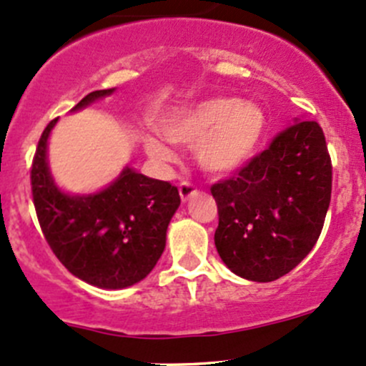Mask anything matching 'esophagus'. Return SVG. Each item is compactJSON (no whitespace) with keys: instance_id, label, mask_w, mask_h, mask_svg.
<instances>
[{"instance_id":"esophagus-1","label":"esophagus","mask_w":366,"mask_h":366,"mask_svg":"<svg viewBox=\"0 0 366 366\" xmlns=\"http://www.w3.org/2000/svg\"><path fill=\"white\" fill-rule=\"evenodd\" d=\"M179 194H180V200L186 204V202H189L191 198L197 194V189H194V186H191L189 182H182L179 187Z\"/></svg>"}]
</instances>
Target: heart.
<instances>
[{"label":"heart","instance_id":"b5f03b06","mask_svg":"<svg viewBox=\"0 0 366 366\" xmlns=\"http://www.w3.org/2000/svg\"><path fill=\"white\" fill-rule=\"evenodd\" d=\"M157 129L169 143L194 147V161L205 173L224 177L244 168L257 156L267 118L253 102L221 95L166 114ZM143 149L161 164L175 161V152L154 134L143 138Z\"/></svg>","mask_w":366,"mask_h":366}]
</instances>
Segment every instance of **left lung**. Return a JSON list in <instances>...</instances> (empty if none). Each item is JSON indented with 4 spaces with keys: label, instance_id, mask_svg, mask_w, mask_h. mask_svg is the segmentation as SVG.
<instances>
[{
    "label": "left lung",
    "instance_id": "8db88e82",
    "mask_svg": "<svg viewBox=\"0 0 366 366\" xmlns=\"http://www.w3.org/2000/svg\"><path fill=\"white\" fill-rule=\"evenodd\" d=\"M223 264L252 282H274L315 246L331 202V159L317 122L294 118L237 177L210 187Z\"/></svg>",
    "mask_w": 366,
    "mask_h": 366
}]
</instances>
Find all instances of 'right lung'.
I'll return each instance as SVG.
<instances>
[{
	"label": "right lung",
	"instance_id": "right-lung-1",
	"mask_svg": "<svg viewBox=\"0 0 366 366\" xmlns=\"http://www.w3.org/2000/svg\"><path fill=\"white\" fill-rule=\"evenodd\" d=\"M114 94H88L70 113ZM51 122L42 132L31 168L33 204L47 244L76 278L97 289L118 290L139 283L166 248V230L180 205L179 189L125 166L94 193L61 189L49 168Z\"/></svg>",
	"mask_w": 366,
	"mask_h": 366
}]
</instances>
